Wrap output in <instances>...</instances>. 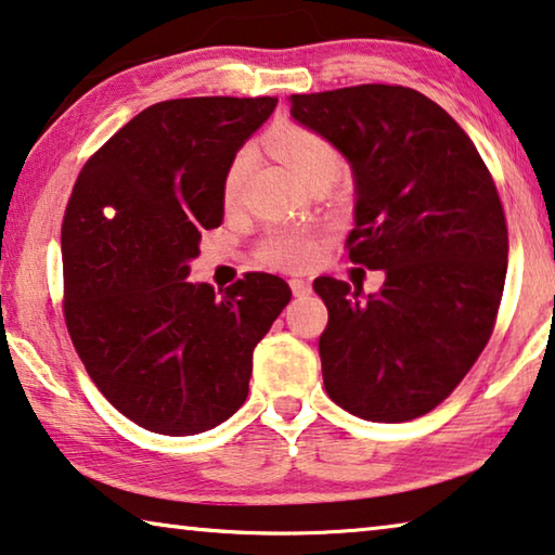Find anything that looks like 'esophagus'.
<instances>
[{
    "mask_svg": "<svg viewBox=\"0 0 555 555\" xmlns=\"http://www.w3.org/2000/svg\"><path fill=\"white\" fill-rule=\"evenodd\" d=\"M288 284H292V292H294V296H306V294H311V281L309 279H292L288 281Z\"/></svg>",
    "mask_w": 555,
    "mask_h": 555,
    "instance_id": "34e87169",
    "label": "esophagus"
}]
</instances>
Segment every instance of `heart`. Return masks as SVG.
Segmentation results:
<instances>
[{
	"label": "heart",
	"mask_w": 555,
	"mask_h": 555,
	"mask_svg": "<svg viewBox=\"0 0 555 555\" xmlns=\"http://www.w3.org/2000/svg\"><path fill=\"white\" fill-rule=\"evenodd\" d=\"M269 149L274 152L281 162L292 169L296 177L306 181L319 171H336L338 154L334 144L328 142L319 131L299 127V124H281V127L271 129ZM251 167L249 152H242L234 156L229 164L224 177V202L234 204L242 186L246 181V173ZM321 256V234L317 229H271L263 242L259 244V259L269 267L286 269V271H306L319 261Z\"/></svg>",
	"instance_id": "1"
}]
</instances>
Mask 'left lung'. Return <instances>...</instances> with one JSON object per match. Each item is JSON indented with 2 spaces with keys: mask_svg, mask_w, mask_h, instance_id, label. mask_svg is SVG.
Listing matches in <instances>:
<instances>
[{
  "mask_svg": "<svg viewBox=\"0 0 555 555\" xmlns=\"http://www.w3.org/2000/svg\"><path fill=\"white\" fill-rule=\"evenodd\" d=\"M292 117L351 164L353 263L384 269L376 296L321 276L319 338L331 401L401 424L449 399L489 344L508 267V229L481 154L416 89L359 85L292 94Z\"/></svg>",
  "mask_w": 555,
  "mask_h": 555,
  "instance_id": "1",
  "label": "left lung"
}]
</instances>
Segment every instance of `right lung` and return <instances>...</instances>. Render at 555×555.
Returning a JSON list of instances; mask_svg holds the SVG:
<instances>
[{
    "label": "right lung",
    "instance_id": "obj_1",
    "mask_svg": "<svg viewBox=\"0 0 555 555\" xmlns=\"http://www.w3.org/2000/svg\"><path fill=\"white\" fill-rule=\"evenodd\" d=\"M274 96L169 99L89 156L62 221L64 321L106 401L146 431L194 436L246 401L254 346L292 301L249 271L192 284L202 231L224 219V177Z\"/></svg>",
    "mask_w": 555,
    "mask_h": 555
}]
</instances>
